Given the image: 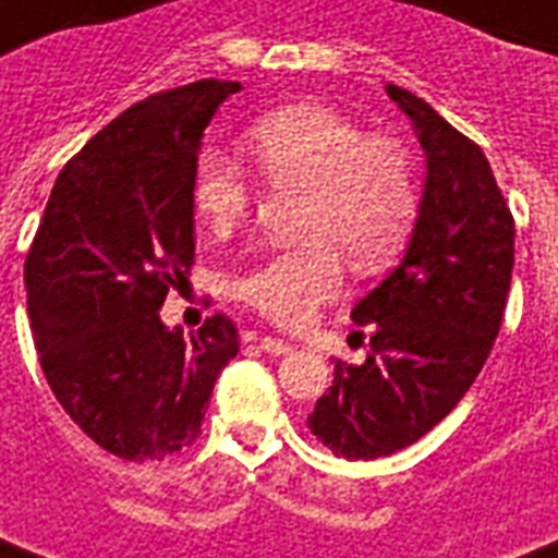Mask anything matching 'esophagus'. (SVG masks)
I'll use <instances>...</instances> for the list:
<instances>
[{
	"mask_svg": "<svg viewBox=\"0 0 558 558\" xmlns=\"http://www.w3.org/2000/svg\"><path fill=\"white\" fill-rule=\"evenodd\" d=\"M245 339H248V342H257V345H260L263 351H266V354H271V356H283V354H289V351H292V345H289V342H283V339H275V336L248 333Z\"/></svg>",
	"mask_w": 558,
	"mask_h": 558,
	"instance_id": "obj_1",
	"label": "esophagus"
}]
</instances>
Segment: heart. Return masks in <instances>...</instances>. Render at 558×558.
<instances>
[{
  "mask_svg": "<svg viewBox=\"0 0 558 558\" xmlns=\"http://www.w3.org/2000/svg\"><path fill=\"white\" fill-rule=\"evenodd\" d=\"M245 148L271 184L304 190L295 248L263 254L233 280L242 304L280 327L304 325L342 287V258L377 271L410 236L418 193L407 148L325 105H292L254 122ZM193 207L216 236L245 222L251 184L231 157L195 163Z\"/></svg>",
  "mask_w": 558,
  "mask_h": 558,
  "instance_id": "1",
  "label": "heart"
}]
</instances>
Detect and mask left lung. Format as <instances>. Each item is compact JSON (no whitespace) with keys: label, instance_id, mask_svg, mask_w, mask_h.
Instances as JSON below:
<instances>
[{"label":"left lung","instance_id":"1","mask_svg":"<svg viewBox=\"0 0 558 558\" xmlns=\"http://www.w3.org/2000/svg\"><path fill=\"white\" fill-rule=\"evenodd\" d=\"M386 93L412 119L427 178L403 260L351 310L372 333L368 356L336 363L307 418L345 459L389 457L462 401L504 325L515 266V222L483 148L410 90Z\"/></svg>","mask_w":558,"mask_h":558}]
</instances>
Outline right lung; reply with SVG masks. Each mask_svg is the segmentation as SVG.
<instances>
[{
    "instance_id": "add662e5",
    "label": "right lung",
    "mask_w": 558,
    "mask_h": 558,
    "mask_svg": "<svg viewBox=\"0 0 558 558\" xmlns=\"http://www.w3.org/2000/svg\"><path fill=\"white\" fill-rule=\"evenodd\" d=\"M236 81H195L131 105L63 166L25 257L34 348L54 398L99 448L163 459L202 433L236 325L160 322L195 257L193 172Z\"/></svg>"
}]
</instances>
